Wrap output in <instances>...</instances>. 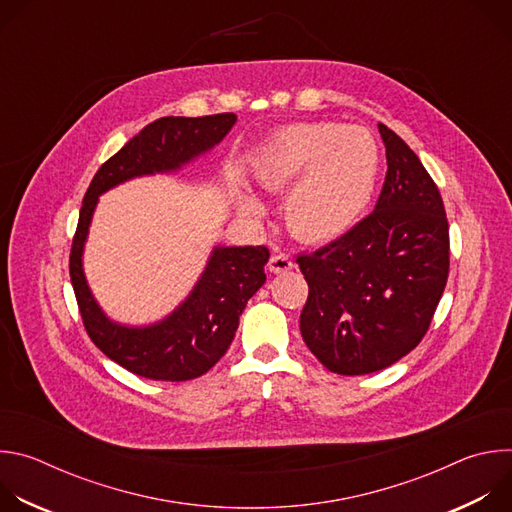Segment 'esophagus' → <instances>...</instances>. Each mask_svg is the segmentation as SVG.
<instances>
[{"instance_id":"34e87169","label":"esophagus","mask_w":512,"mask_h":512,"mask_svg":"<svg viewBox=\"0 0 512 512\" xmlns=\"http://www.w3.org/2000/svg\"><path fill=\"white\" fill-rule=\"evenodd\" d=\"M267 267H269L271 273H285V271H289V269H294V261H291L289 255L279 253V255H273V257L269 259Z\"/></svg>"}]
</instances>
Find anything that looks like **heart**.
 Returning a JSON list of instances; mask_svg holds the SVG:
<instances>
[{"instance_id":"heart-1","label":"heart","mask_w":512,"mask_h":512,"mask_svg":"<svg viewBox=\"0 0 512 512\" xmlns=\"http://www.w3.org/2000/svg\"><path fill=\"white\" fill-rule=\"evenodd\" d=\"M381 156L364 129L334 121L296 123L279 129L255 160V182L265 190L298 184L287 202L291 231L306 241H326L346 233L369 206ZM243 210L261 214L247 198Z\"/></svg>"}]
</instances>
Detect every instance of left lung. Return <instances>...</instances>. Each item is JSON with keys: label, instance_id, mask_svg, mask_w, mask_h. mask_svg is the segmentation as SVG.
<instances>
[{"label": "left lung", "instance_id": "8db88e82", "mask_svg": "<svg viewBox=\"0 0 512 512\" xmlns=\"http://www.w3.org/2000/svg\"><path fill=\"white\" fill-rule=\"evenodd\" d=\"M387 174L375 210L296 263L308 281L302 338L336 375H369L429 330L450 273L444 200L415 152L387 125Z\"/></svg>", "mask_w": 512, "mask_h": 512}]
</instances>
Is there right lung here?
I'll list each match as a JSON object with an SVG mask.
<instances>
[{"instance_id":"1","label":"right lung","mask_w":512,"mask_h":512,"mask_svg":"<svg viewBox=\"0 0 512 512\" xmlns=\"http://www.w3.org/2000/svg\"><path fill=\"white\" fill-rule=\"evenodd\" d=\"M235 121V113L152 121L97 170L83 198L68 259L72 289L89 338L137 377L174 383L210 371L229 350L247 302L265 283L269 249L263 245L216 249L190 298L168 320L141 330L117 326L95 304L81 265L97 196L133 176L180 168L221 141Z\"/></svg>"}]
</instances>
